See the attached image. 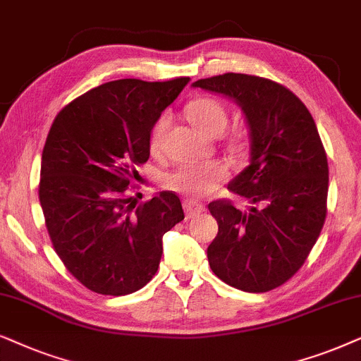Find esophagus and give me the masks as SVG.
<instances>
[{
    "label": "esophagus",
    "mask_w": 361,
    "mask_h": 361,
    "mask_svg": "<svg viewBox=\"0 0 361 361\" xmlns=\"http://www.w3.org/2000/svg\"><path fill=\"white\" fill-rule=\"evenodd\" d=\"M183 206H185V213L188 218H195V216H198L204 211V206L195 200H185Z\"/></svg>",
    "instance_id": "esophagus-1"
}]
</instances>
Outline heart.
<instances>
[{"mask_svg": "<svg viewBox=\"0 0 361 361\" xmlns=\"http://www.w3.org/2000/svg\"><path fill=\"white\" fill-rule=\"evenodd\" d=\"M188 117L206 135H219L228 125V110L219 100L209 97L193 100L188 105ZM168 125H170L168 115H161L153 125L150 132L152 152L160 150ZM226 178H228V166L221 161L183 163L165 176V186L168 190L196 198L211 193Z\"/></svg>", "mask_w": 361, "mask_h": 361, "instance_id": "heart-1", "label": "heart"}]
</instances>
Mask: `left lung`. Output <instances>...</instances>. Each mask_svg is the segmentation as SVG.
I'll return each instance as SVG.
<instances>
[{
  "instance_id": "left-lung-1",
  "label": "left lung",
  "mask_w": 361,
  "mask_h": 361,
  "mask_svg": "<svg viewBox=\"0 0 361 361\" xmlns=\"http://www.w3.org/2000/svg\"><path fill=\"white\" fill-rule=\"evenodd\" d=\"M193 87L234 100L251 138L249 165L228 185L247 209L208 206L218 221L209 266L239 290H272L302 267L325 223L329 163L317 125L295 94L264 77L228 72Z\"/></svg>"
}]
</instances>
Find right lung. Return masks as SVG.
<instances>
[{"label": "right lung", "instance_id": "obj_1", "mask_svg": "<svg viewBox=\"0 0 361 361\" xmlns=\"http://www.w3.org/2000/svg\"><path fill=\"white\" fill-rule=\"evenodd\" d=\"M190 77L120 79L90 89L57 114L41 160L39 201L57 256L89 290L127 295L155 276L166 231L185 219L161 191L140 206L127 191L150 157V132Z\"/></svg>", "mask_w": 361, "mask_h": 361}]
</instances>
